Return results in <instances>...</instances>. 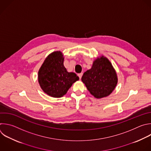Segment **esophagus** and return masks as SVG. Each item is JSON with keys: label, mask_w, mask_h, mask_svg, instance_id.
I'll use <instances>...</instances> for the list:
<instances>
[{"label": "esophagus", "mask_w": 151, "mask_h": 151, "mask_svg": "<svg viewBox=\"0 0 151 151\" xmlns=\"http://www.w3.org/2000/svg\"><path fill=\"white\" fill-rule=\"evenodd\" d=\"M82 73H79L78 75V77L79 78V79H81V78H82Z\"/></svg>", "instance_id": "1"}]
</instances>
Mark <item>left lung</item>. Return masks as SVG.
<instances>
[{
  "instance_id": "obj_1",
  "label": "left lung",
  "mask_w": 151,
  "mask_h": 151,
  "mask_svg": "<svg viewBox=\"0 0 151 151\" xmlns=\"http://www.w3.org/2000/svg\"><path fill=\"white\" fill-rule=\"evenodd\" d=\"M82 81L96 98L109 95L117 83V76L110 62L104 56L96 59L91 69L86 71Z\"/></svg>"
}]
</instances>
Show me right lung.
<instances>
[{
  "instance_id": "right-lung-1",
  "label": "right lung",
  "mask_w": 151,
  "mask_h": 151,
  "mask_svg": "<svg viewBox=\"0 0 151 151\" xmlns=\"http://www.w3.org/2000/svg\"><path fill=\"white\" fill-rule=\"evenodd\" d=\"M62 52L49 55L38 71V82L47 95L60 98L65 95L72 84L79 80L73 72H68L63 65Z\"/></svg>"
}]
</instances>
